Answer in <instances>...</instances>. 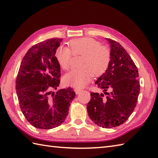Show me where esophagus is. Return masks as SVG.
<instances>
[{"label":"esophagus","mask_w":158,"mask_h":158,"mask_svg":"<svg viewBox=\"0 0 158 158\" xmlns=\"http://www.w3.org/2000/svg\"><path fill=\"white\" fill-rule=\"evenodd\" d=\"M74 91L76 93V94H79L81 92V89H74Z\"/></svg>","instance_id":"34e87169"}]
</instances>
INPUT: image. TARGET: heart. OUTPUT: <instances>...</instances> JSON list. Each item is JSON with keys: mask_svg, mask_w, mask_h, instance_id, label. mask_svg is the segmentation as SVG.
Here are the masks:
<instances>
[{"mask_svg": "<svg viewBox=\"0 0 158 158\" xmlns=\"http://www.w3.org/2000/svg\"><path fill=\"white\" fill-rule=\"evenodd\" d=\"M69 48L60 45L55 52L56 61L62 69L70 67L72 52L75 56H82L81 68L72 70L64 77L66 85L76 88H83L91 81L93 75H101L108 69L110 62V52L108 48L92 38H81L69 41ZM72 52H71V51Z\"/></svg>", "mask_w": 158, "mask_h": 158, "instance_id": "b5f03b06", "label": "heart"}]
</instances>
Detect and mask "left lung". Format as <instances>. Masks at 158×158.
Masks as SVG:
<instances>
[{
    "label": "left lung",
    "instance_id": "1",
    "mask_svg": "<svg viewBox=\"0 0 158 158\" xmlns=\"http://www.w3.org/2000/svg\"><path fill=\"white\" fill-rule=\"evenodd\" d=\"M110 48V62L96 84L103 93L90 94L87 105L89 118L97 126L111 128L128 119L136 105L140 92L139 72L126 49L113 40L106 39ZM109 89L110 93L106 92ZM107 95L103 99V94Z\"/></svg>",
    "mask_w": 158,
    "mask_h": 158
}]
</instances>
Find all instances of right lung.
Masks as SVG:
<instances>
[{
  "label": "right lung",
  "mask_w": 158,
  "mask_h": 158,
  "mask_svg": "<svg viewBox=\"0 0 158 158\" xmlns=\"http://www.w3.org/2000/svg\"><path fill=\"white\" fill-rule=\"evenodd\" d=\"M62 39H51L32 46L23 57L16 79L20 109L28 122L39 129H52L64 122L75 93L70 88L56 93L60 66L55 52Z\"/></svg>",
  "instance_id": "obj_1"
}]
</instances>
